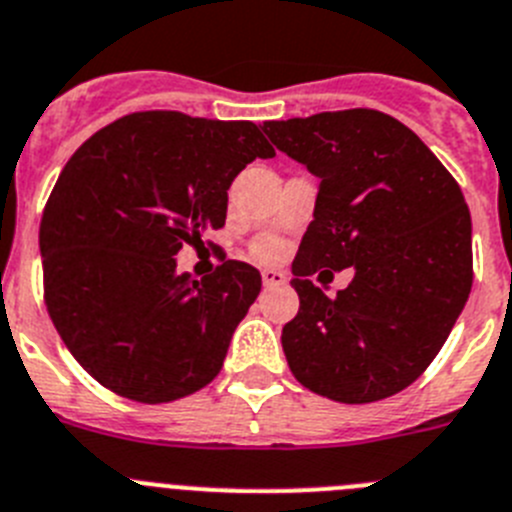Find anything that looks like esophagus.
I'll use <instances>...</instances> for the list:
<instances>
[{"instance_id":"esophagus-1","label":"esophagus","mask_w":512,"mask_h":512,"mask_svg":"<svg viewBox=\"0 0 512 512\" xmlns=\"http://www.w3.org/2000/svg\"><path fill=\"white\" fill-rule=\"evenodd\" d=\"M261 281H264V287H284V284H287V276L276 269H264L261 271Z\"/></svg>"}]
</instances>
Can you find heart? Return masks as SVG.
I'll return each mask as SVG.
<instances>
[{"label": "heart", "instance_id": "obj_1", "mask_svg": "<svg viewBox=\"0 0 512 512\" xmlns=\"http://www.w3.org/2000/svg\"><path fill=\"white\" fill-rule=\"evenodd\" d=\"M279 253H281L279 241H264V243H261V246H259V256H261V259H266V261L276 259Z\"/></svg>", "mask_w": 512, "mask_h": 512}]
</instances>
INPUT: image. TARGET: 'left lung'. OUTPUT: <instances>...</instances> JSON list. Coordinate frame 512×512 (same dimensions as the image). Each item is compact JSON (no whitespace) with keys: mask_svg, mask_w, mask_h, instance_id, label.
<instances>
[{"mask_svg":"<svg viewBox=\"0 0 512 512\" xmlns=\"http://www.w3.org/2000/svg\"><path fill=\"white\" fill-rule=\"evenodd\" d=\"M264 131L320 177L292 264L299 312L281 330L294 378L340 403L403 391L437 358L470 297L472 220L457 180L381 111L266 121ZM348 265L356 276L337 298L308 281Z\"/></svg>","mask_w":512,"mask_h":512,"instance_id":"8db88e82","label":"left lung"}]
</instances>
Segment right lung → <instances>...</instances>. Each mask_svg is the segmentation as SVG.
Masks as SVG:
<instances>
[{
    "label": "right lung",
    "instance_id": "add662e5",
    "mask_svg": "<svg viewBox=\"0 0 512 512\" xmlns=\"http://www.w3.org/2000/svg\"><path fill=\"white\" fill-rule=\"evenodd\" d=\"M274 154L251 121L180 111L129 114L75 149L40 223L45 304L101 386L167 403L220 373L261 274L225 261L198 281L175 256L223 228L231 182Z\"/></svg>",
    "mask_w": 512,
    "mask_h": 512
}]
</instances>
